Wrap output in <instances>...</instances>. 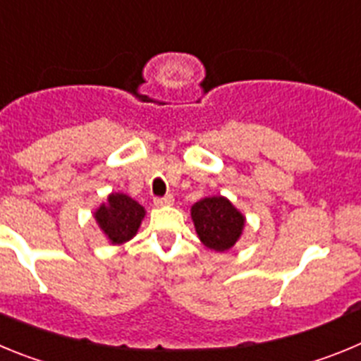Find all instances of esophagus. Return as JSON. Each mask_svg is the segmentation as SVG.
<instances>
[{
	"mask_svg": "<svg viewBox=\"0 0 361 361\" xmlns=\"http://www.w3.org/2000/svg\"><path fill=\"white\" fill-rule=\"evenodd\" d=\"M174 197L173 194H167V196H161V197H154V204L157 207H165V204H173Z\"/></svg>",
	"mask_w": 361,
	"mask_h": 361,
	"instance_id": "obj_1",
	"label": "esophagus"
}]
</instances>
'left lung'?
I'll return each mask as SVG.
<instances>
[{
	"mask_svg": "<svg viewBox=\"0 0 361 361\" xmlns=\"http://www.w3.org/2000/svg\"><path fill=\"white\" fill-rule=\"evenodd\" d=\"M201 243L216 252L232 248L245 226V217L226 197L214 196L197 201L190 210Z\"/></svg>",
	"mask_w": 361,
	"mask_h": 361,
	"instance_id": "8db88e82",
	"label": "left lung"
}]
</instances>
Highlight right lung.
Listing matches in <instances>:
<instances>
[{
    "label": "right lung",
    "instance_id": "1",
    "mask_svg": "<svg viewBox=\"0 0 361 361\" xmlns=\"http://www.w3.org/2000/svg\"><path fill=\"white\" fill-rule=\"evenodd\" d=\"M145 210L126 194H111L95 212V219L113 245L129 241L140 226Z\"/></svg>",
    "mask_w": 361,
    "mask_h": 361
}]
</instances>
